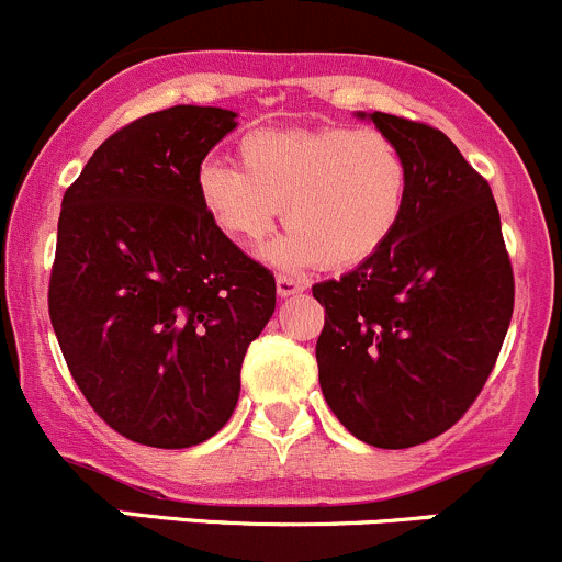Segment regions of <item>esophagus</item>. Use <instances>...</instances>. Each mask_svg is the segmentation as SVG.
I'll return each mask as SVG.
<instances>
[{"label": "esophagus", "instance_id": "esophagus-1", "mask_svg": "<svg viewBox=\"0 0 562 562\" xmlns=\"http://www.w3.org/2000/svg\"><path fill=\"white\" fill-rule=\"evenodd\" d=\"M304 288H307V282L299 280V277L277 274V293H280V296H296V293H302Z\"/></svg>", "mask_w": 562, "mask_h": 562}]
</instances>
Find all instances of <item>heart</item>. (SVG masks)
<instances>
[{
	"label": "heart",
	"mask_w": 562,
	"mask_h": 562,
	"mask_svg": "<svg viewBox=\"0 0 562 562\" xmlns=\"http://www.w3.org/2000/svg\"><path fill=\"white\" fill-rule=\"evenodd\" d=\"M236 151L241 171L201 162L198 201L225 236L245 245L263 241L285 206L288 234L269 249L277 266H359L400 231L411 166L381 130H252Z\"/></svg>",
	"instance_id": "heart-1"
}]
</instances>
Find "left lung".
Listing matches in <instances>:
<instances>
[{"label": "left lung", "mask_w": 562, "mask_h": 562, "mask_svg": "<svg viewBox=\"0 0 562 562\" xmlns=\"http://www.w3.org/2000/svg\"><path fill=\"white\" fill-rule=\"evenodd\" d=\"M405 155L411 201L375 258L313 285L326 307L315 359L323 396L378 449L438 438L484 389L514 313V271L490 184L449 135L359 113Z\"/></svg>", "instance_id": "obj_1"}]
</instances>
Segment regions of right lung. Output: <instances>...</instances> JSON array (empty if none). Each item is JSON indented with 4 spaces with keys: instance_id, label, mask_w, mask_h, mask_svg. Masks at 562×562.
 <instances>
[{
    "instance_id": "obj_1",
    "label": "right lung",
    "mask_w": 562,
    "mask_h": 562,
    "mask_svg": "<svg viewBox=\"0 0 562 562\" xmlns=\"http://www.w3.org/2000/svg\"><path fill=\"white\" fill-rule=\"evenodd\" d=\"M236 127L173 105L116 130L61 198L48 313L72 381L111 429L190 449L228 424L274 274L203 212L195 173Z\"/></svg>"
}]
</instances>
